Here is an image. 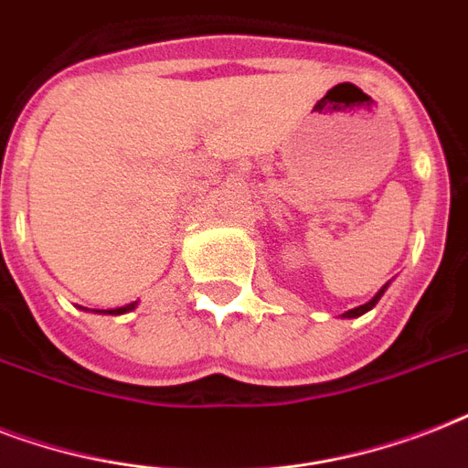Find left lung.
<instances>
[{"mask_svg":"<svg viewBox=\"0 0 468 468\" xmlns=\"http://www.w3.org/2000/svg\"><path fill=\"white\" fill-rule=\"evenodd\" d=\"M384 292H386V286H384V289H378V293H377V296H374V299L369 301V303H364V306L352 308V311L345 313V318H356V315H362V313L371 311V308H374V306H377V303H378V299H381V296H384Z\"/></svg>","mask_w":468,"mask_h":468,"instance_id":"1","label":"left lung"}]
</instances>
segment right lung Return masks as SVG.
Returning a JSON list of instances; mask_svg holds the SVG:
<instances>
[{
	"mask_svg": "<svg viewBox=\"0 0 468 468\" xmlns=\"http://www.w3.org/2000/svg\"><path fill=\"white\" fill-rule=\"evenodd\" d=\"M135 306V303H128V306H123V308H119V313L121 311H128V308H133Z\"/></svg>",
	"mask_w": 468,
	"mask_h": 468,
	"instance_id": "right-lung-1",
	"label": "right lung"
}]
</instances>
